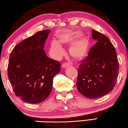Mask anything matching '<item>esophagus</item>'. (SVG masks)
Segmentation results:
<instances>
[{"label":"esophagus","mask_w":128,"mask_h":128,"mask_svg":"<svg viewBox=\"0 0 128 128\" xmlns=\"http://www.w3.org/2000/svg\"><path fill=\"white\" fill-rule=\"evenodd\" d=\"M69 66V64L68 63V62H64V63L62 64V68H68Z\"/></svg>","instance_id":"obj_1"}]
</instances>
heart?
I'll list each match as a JSON object with an SVG mask.
<instances>
[{
  "instance_id": "1",
  "label": "heart",
  "mask_w": 128,
  "mask_h": 128,
  "mask_svg": "<svg viewBox=\"0 0 128 128\" xmlns=\"http://www.w3.org/2000/svg\"><path fill=\"white\" fill-rule=\"evenodd\" d=\"M69 45V53L75 60H83L88 55L90 46V40L88 36L82 35L78 30L69 31L60 34L57 42L52 41L50 44V52L55 59H59L64 55V51L61 45Z\"/></svg>"
}]
</instances>
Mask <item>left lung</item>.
Listing matches in <instances>:
<instances>
[{"mask_svg": "<svg viewBox=\"0 0 128 128\" xmlns=\"http://www.w3.org/2000/svg\"><path fill=\"white\" fill-rule=\"evenodd\" d=\"M92 38L97 42L90 50L87 59L80 65L76 85L82 95L95 99L113 89L119 64L115 48L107 36L92 29Z\"/></svg>", "mask_w": 128, "mask_h": 128, "instance_id": "1", "label": "left lung"}]
</instances>
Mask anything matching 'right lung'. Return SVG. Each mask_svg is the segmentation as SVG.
<instances>
[{"label": "right lung", "instance_id": "1", "mask_svg": "<svg viewBox=\"0 0 128 128\" xmlns=\"http://www.w3.org/2000/svg\"><path fill=\"white\" fill-rule=\"evenodd\" d=\"M50 30L38 32L17 44L10 56L8 78L17 96L33 104L50 94L60 63L46 56L44 46Z\"/></svg>", "mask_w": 128, "mask_h": 128}]
</instances>
